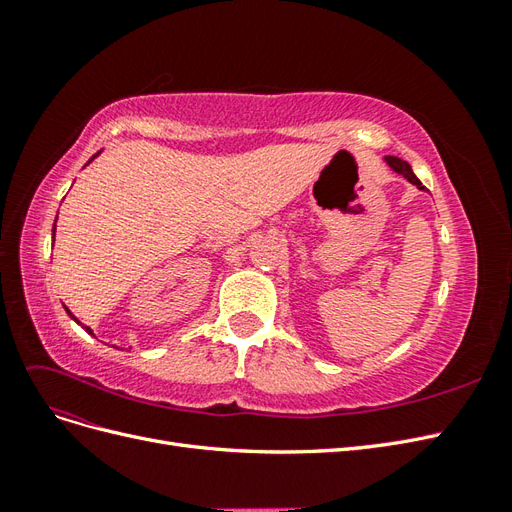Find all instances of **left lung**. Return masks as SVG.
Here are the masks:
<instances>
[{
  "label": "left lung",
  "instance_id": "1",
  "mask_svg": "<svg viewBox=\"0 0 512 512\" xmlns=\"http://www.w3.org/2000/svg\"><path fill=\"white\" fill-rule=\"evenodd\" d=\"M384 160H386V164H389V166L395 170L397 175H404V177H406L410 183H414V185H416L418 190H425V185H423L421 181H418V177L412 173V166H410L408 162L399 160V158H395V156H386Z\"/></svg>",
  "mask_w": 512,
  "mask_h": 512
}]
</instances>
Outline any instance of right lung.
I'll return each mask as SVG.
<instances>
[{"label":"right lung","instance_id":"obj_1","mask_svg":"<svg viewBox=\"0 0 512 512\" xmlns=\"http://www.w3.org/2000/svg\"><path fill=\"white\" fill-rule=\"evenodd\" d=\"M98 156H100V151L96 153V156H91V160H89V162H94V158H98ZM89 162H87V164H89ZM55 222H57V218H55ZM53 241H55V224H53ZM66 312H68V316H70L74 322H79V320H76V318L70 314V309H68V307H66ZM79 324H81V322H79ZM81 327H83V329H85L89 335H94V331H91L89 327H85V324H81Z\"/></svg>","mask_w":512,"mask_h":512}]
</instances>
